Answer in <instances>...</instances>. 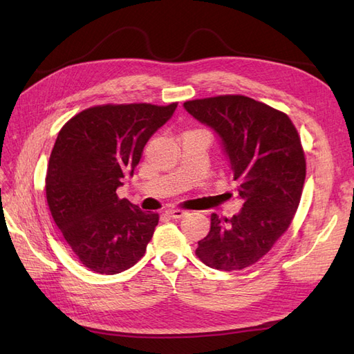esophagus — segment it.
Masks as SVG:
<instances>
[{
	"label": "esophagus",
	"mask_w": 354,
	"mask_h": 354,
	"mask_svg": "<svg viewBox=\"0 0 354 354\" xmlns=\"http://www.w3.org/2000/svg\"><path fill=\"white\" fill-rule=\"evenodd\" d=\"M167 214H168L169 217H173V218H181V217H185V216H186L187 211L173 208V209H168V211H167Z\"/></svg>",
	"instance_id": "esophagus-1"
}]
</instances>
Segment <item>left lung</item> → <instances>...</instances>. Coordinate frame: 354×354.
Instances as JSON below:
<instances>
[{
  "label": "left lung",
  "instance_id": "8db88e82",
  "mask_svg": "<svg viewBox=\"0 0 354 354\" xmlns=\"http://www.w3.org/2000/svg\"><path fill=\"white\" fill-rule=\"evenodd\" d=\"M185 109L220 137L243 205L211 229L196 255L211 269L233 272L259 261L288 230L306 178L301 140L288 115L245 95L186 102Z\"/></svg>",
  "mask_w": 354,
  "mask_h": 354
}]
</instances>
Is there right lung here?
<instances>
[{"mask_svg": "<svg viewBox=\"0 0 354 354\" xmlns=\"http://www.w3.org/2000/svg\"><path fill=\"white\" fill-rule=\"evenodd\" d=\"M177 103L103 104L69 120L56 138L46 177L53 220L80 261L116 274L142 259L159 216L143 212L116 189L140 162L146 143Z\"/></svg>", "mask_w": 354, "mask_h": 354, "instance_id": "right-lung-1", "label": "right lung"}]
</instances>
